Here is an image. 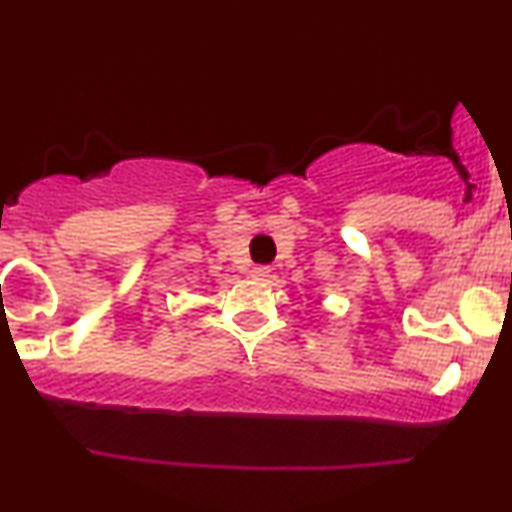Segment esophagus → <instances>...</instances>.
Masks as SVG:
<instances>
[{
    "mask_svg": "<svg viewBox=\"0 0 512 512\" xmlns=\"http://www.w3.org/2000/svg\"><path fill=\"white\" fill-rule=\"evenodd\" d=\"M252 276H255V279H260V281H267L269 276H272V269L269 267H252Z\"/></svg>",
    "mask_w": 512,
    "mask_h": 512,
    "instance_id": "obj_1",
    "label": "esophagus"
}]
</instances>
